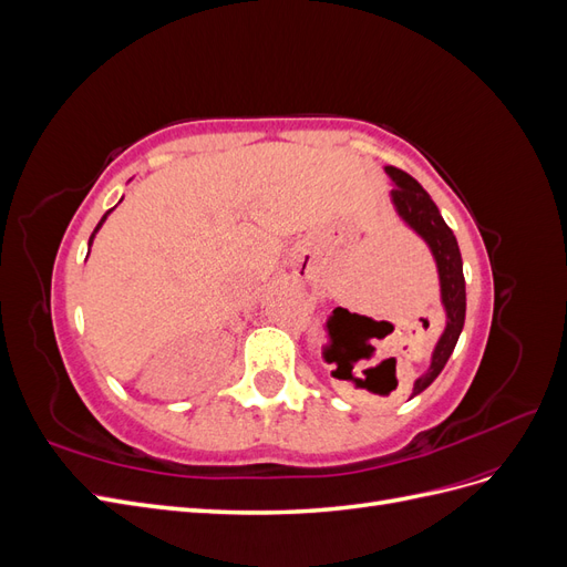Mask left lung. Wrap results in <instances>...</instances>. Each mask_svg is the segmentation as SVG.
Instances as JSON below:
<instances>
[{
	"mask_svg": "<svg viewBox=\"0 0 567 567\" xmlns=\"http://www.w3.org/2000/svg\"><path fill=\"white\" fill-rule=\"evenodd\" d=\"M385 173L394 182V188L390 192L394 208H398L406 225L423 238L427 248L433 250L440 274L442 305L444 312H447V326H444V333L435 346L431 369L414 383V392H411V398H414V394L423 392L437 379L444 364H447L450 354L456 348V340L463 329V319H466V279H463V262L456 236L447 227V221L442 219L433 198L427 196L425 188L414 177L406 175L404 169L388 165Z\"/></svg>",
	"mask_w": 567,
	"mask_h": 567,
	"instance_id": "obj_1",
	"label": "left lung"
}]
</instances>
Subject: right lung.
<instances>
[{
  "label": "right lung",
  "instance_id": "right-lung-1",
  "mask_svg": "<svg viewBox=\"0 0 567 567\" xmlns=\"http://www.w3.org/2000/svg\"><path fill=\"white\" fill-rule=\"evenodd\" d=\"M109 213H111V210H109ZM109 213H106V215H104V217H101V221H99V225H96V229H94V234H96V231H99V229H101V225H104V219H106V217H109ZM94 234H92V236H90V246H92V238H94Z\"/></svg>",
  "mask_w": 567,
  "mask_h": 567
}]
</instances>
